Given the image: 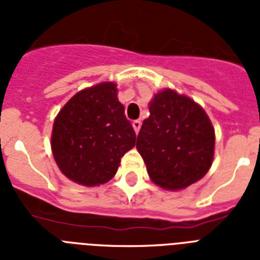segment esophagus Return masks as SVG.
<instances>
[{
  "label": "esophagus",
  "instance_id": "1",
  "mask_svg": "<svg viewBox=\"0 0 260 260\" xmlns=\"http://www.w3.org/2000/svg\"><path fill=\"white\" fill-rule=\"evenodd\" d=\"M132 126H134L135 132H136V135H138L139 131H140V126H142V121H139V120H135V121H132Z\"/></svg>",
  "mask_w": 260,
  "mask_h": 260
}]
</instances>
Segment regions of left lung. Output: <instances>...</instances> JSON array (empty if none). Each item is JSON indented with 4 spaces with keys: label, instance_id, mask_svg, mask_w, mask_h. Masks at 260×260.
Returning <instances> with one entry per match:
<instances>
[{
    "label": "left lung",
    "instance_id": "8db88e82",
    "mask_svg": "<svg viewBox=\"0 0 260 260\" xmlns=\"http://www.w3.org/2000/svg\"><path fill=\"white\" fill-rule=\"evenodd\" d=\"M152 181L163 189H185L212 166L214 129L191 98L163 90L150 102L136 143Z\"/></svg>",
    "mask_w": 260,
    "mask_h": 260
}]
</instances>
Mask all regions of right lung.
<instances>
[{
  "instance_id": "right-lung-1",
  "label": "right lung",
  "mask_w": 260,
  "mask_h": 260,
  "mask_svg": "<svg viewBox=\"0 0 260 260\" xmlns=\"http://www.w3.org/2000/svg\"><path fill=\"white\" fill-rule=\"evenodd\" d=\"M135 142L116 85L105 82L79 91L63 106L55 118L51 147L67 178L95 186L113 178Z\"/></svg>"
}]
</instances>
